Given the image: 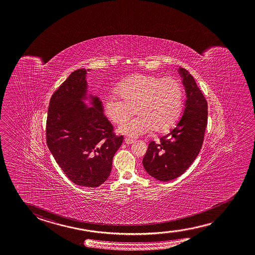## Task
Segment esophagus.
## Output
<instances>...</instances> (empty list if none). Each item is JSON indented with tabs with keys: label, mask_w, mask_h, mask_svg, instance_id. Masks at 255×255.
Masks as SVG:
<instances>
[{
	"label": "esophagus",
	"mask_w": 255,
	"mask_h": 255,
	"mask_svg": "<svg viewBox=\"0 0 255 255\" xmlns=\"http://www.w3.org/2000/svg\"><path fill=\"white\" fill-rule=\"evenodd\" d=\"M125 142H126V144H129V145H130V144H133L134 140L133 139H131V138H126V139H125Z\"/></svg>",
	"instance_id": "obj_1"
}]
</instances>
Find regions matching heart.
Returning <instances> with one entry per match:
<instances>
[{
    "label": "heart",
    "instance_id": "1",
    "mask_svg": "<svg viewBox=\"0 0 255 255\" xmlns=\"http://www.w3.org/2000/svg\"><path fill=\"white\" fill-rule=\"evenodd\" d=\"M119 96L109 95L104 112L110 121L122 125L133 114L138 116L119 127L118 132L138 138L153 129L163 132L175 124L182 109L183 88L179 80L166 76L136 74L117 85Z\"/></svg>",
    "mask_w": 255,
    "mask_h": 255
}]
</instances>
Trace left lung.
<instances>
[{"instance_id":"8db88e82","label":"left lung","mask_w":255,"mask_h":255,"mask_svg":"<svg viewBox=\"0 0 255 255\" xmlns=\"http://www.w3.org/2000/svg\"><path fill=\"white\" fill-rule=\"evenodd\" d=\"M186 92L183 112L175 127L151 141L142 163L146 172L160 181H169L183 174L199 154L207 126V102L192 75L178 68Z\"/></svg>"}]
</instances>
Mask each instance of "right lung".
<instances>
[{"mask_svg": "<svg viewBox=\"0 0 255 255\" xmlns=\"http://www.w3.org/2000/svg\"><path fill=\"white\" fill-rule=\"evenodd\" d=\"M89 70L73 72L53 93L48 109L46 140L50 153L72 182L97 188L110 175L114 155L124 137L114 134L101 99L89 93Z\"/></svg>", "mask_w": 255, "mask_h": 255, "instance_id": "1", "label": "right lung"}]
</instances>
